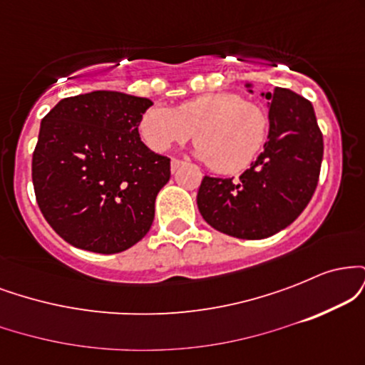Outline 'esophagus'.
I'll use <instances>...</instances> for the list:
<instances>
[{"instance_id":"esophagus-1","label":"esophagus","mask_w":365,"mask_h":365,"mask_svg":"<svg viewBox=\"0 0 365 365\" xmlns=\"http://www.w3.org/2000/svg\"><path fill=\"white\" fill-rule=\"evenodd\" d=\"M182 165H183V161H180V159H171V171L175 173V171H177Z\"/></svg>"}]
</instances>
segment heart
Masks as SVG:
<instances>
[{"instance_id": "obj_1", "label": "heart", "mask_w": 365, "mask_h": 365, "mask_svg": "<svg viewBox=\"0 0 365 365\" xmlns=\"http://www.w3.org/2000/svg\"><path fill=\"white\" fill-rule=\"evenodd\" d=\"M269 121L257 104L232 92H209L178 104L175 110L150 106L142 113L139 133L156 153L183 144L195 133L197 158L217 173H238L261 154Z\"/></svg>"}]
</instances>
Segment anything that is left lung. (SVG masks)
Returning <instances> with one entry per match:
<instances>
[{"label":"left lung","mask_w":365,"mask_h":365,"mask_svg":"<svg viewBox=\"0 0 365 365\" xmlns=\"http://www.w3.org/2000/svg\"><path fill=\"white\" fill-rule=\"evenodd\" d=\"M252 92V83H245ZM269 106L264 150L240 178L204 177L197 207L217 232L261 240L282 232L304 211L319 180L322 133L312 104L293 91L262 92Z\"/></svg>","instance_id":"left-lung-1"}]
</instances>
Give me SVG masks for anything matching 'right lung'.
Returning a JSON list of instances; mask_svg holds the SVG:
<instances>
[{"label": "right lung", "mask_w": 365, "mask_h": 365, "mask_svg": "<svg viewBox=\"0 0 365 365\" xmlns=\"http://www.w3.org/2000/svg\"><path fill=\"white\" fill-rule=\"evenodd\" d=\"M153 101L116 91L61 99L41 121L32 156L37 204L70 245L123 252L148 235L170 158L153 153L139 120Z\"/></svg>", "instance_id": "1"}]
</instances>
